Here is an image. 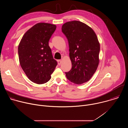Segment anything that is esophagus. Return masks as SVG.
I'll use <instances>...</instances> for the list:
<instances>
[{
  "label": "esophagus",
  "mask_w": 128,
  "mask_h": 128,
  "mask_svg": "<svg viewBox=\"0 0 128 128\" xmlns=\"http://www.w3.org/2000/svg\"><path fill=\"white\" fill-rule=\"evenodd\" d=\"M57 62H58V65H61V60H58V61H57Z\"/></svg>",
  "instance_id": "esophagus-1"
}]
</instances>
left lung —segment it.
<instances>
[{
	"label": "left lung",
	"mask_w": 128,
	"mask_h": 128,
	"mask_svg": "<svg viewBox=\"0 0 128 128\" xmlns=\"http://www.w3.org/2000/svg\"><path fill=\"white\" fill-rule=\"evenodd\" d=\"M62 31L68 40L69 57L72 63L67 79L76 84L88 82L95 74L99 63L100 43L92 28L78 21L64 23Z\"/></svg>",
	"instance_id": "8db88e82"
}]
</instances>
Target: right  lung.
<instances>
[{
  "label": "right lung",
  "mask_w": 128,
  "mask_h": 128,
  "mask_svg": "<svg viewBox=\"0 0 128 128\" xmlns=\"http://www.w3.org/2000/svg\"><path fill=\"white\" fill-rule=\"evenodd\" d=\"M56 27L50 23L36 24L25 32L18 46L20 65L34 83L40 84L49 81L57 65L48 46Z\"/></svg>",
  "instance_id": "add662e5"
}]
</instances>
